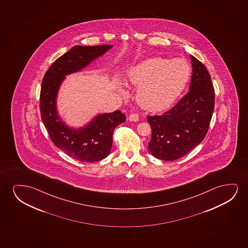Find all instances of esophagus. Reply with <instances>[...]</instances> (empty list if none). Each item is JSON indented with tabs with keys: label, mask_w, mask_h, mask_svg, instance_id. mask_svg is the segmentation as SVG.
Here are the masks:
<instances>
[{
	"label": "esophagus",
	"mask_w": 248,
	"mask_h": 248,
	"mask_svg": "<svg viewBox=\"0 0 248 248\" xmlns=\"http://www.w3.org/2000/svg\"><path fill=\"white\" fill-rule=\"evenodd\" d=\"M129 120L130 122H137L139 120V115L137 113H132L129 116Z\"/></svg>",
	"instance_id": "34e87169"
}]
</instances>
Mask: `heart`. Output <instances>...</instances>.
<instances>
[{"label":"heart","mask_w":248,"mask_h":248,"mask_svg":"<svg viewBox=\"0 0 248 248\" xmlns=\"http://www.w3.org/2000/svg\"><path fill=\"white\" fill-rule=\"evenodd\" d=\"M190 67L177 58H148L134 66L129 80L139 87L137 100L143 108L162 112L170 108L181 95L190 78Z\"/></svg>","instance_id":"b5f03b06"}]
</instances>
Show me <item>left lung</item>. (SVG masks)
I'll return each mask as SVG.
<instances>
[{
  "label": "left lung",
  "instance_id": "8db88e82",
  "mask_svg": "<svg viewBox=\"0 0 248 248\" xmlns=\"http://www.w3.org/2000/svg\"><path fill=\"white\" fill-rule=\"evenodd\" d=\"M190 91L163 115L147 116L152 128L148 149L154 157L174 161L198 146L207 135L214 109V89L207 68L190 56Z\"/></svg>",
  "mask_w": 248,
  "mask_h": 248
}]
</instances>
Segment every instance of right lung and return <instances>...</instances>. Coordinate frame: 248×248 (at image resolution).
<instances>
[{"instance_id": "obj_1", "label": "right lung", "mask_w": 248, "mask_h": 248, "mask_svg": "<svg viewBox=\"0 0 248 248\" xmlns=\"http://www.w3.org/2000/svg\"><path fill=\"white\" fill-rule=\"evenodd\" d=\"M112 47V45L75 46L45 74L40 97L41 119L51 141L72 158L88 163L105 158L111 152L113 130L125 122V115L117 110L99 113L85 125L75 129L62 120L57 108L58 91L65 76L80 71Z\"/></svg>"}]
</instances>
